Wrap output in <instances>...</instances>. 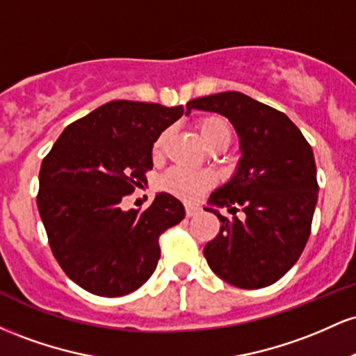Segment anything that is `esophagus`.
I'll list each match as a JSON object with an SVG mask.
<instances>
[{
	"mask_svg": "<svg viewBox=\"0 0 356 356\" xmlns=\"http://www.w3.org/2000/svg\"><path fill=\"white\" fill-rule=\"evenodd\" d=\"M199 212V207H195V206H186V214H187V218H194L195 214H197Z\"/></svg>",
	"mask_w": 356,
	"mask_h": 356,
	"instance_id": "esophagus-1",
	"label": "esophagus"
}]
</instances>
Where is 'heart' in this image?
<instances>
[{
	"label": "heart",
	"instance_id": "heart-1",
	"mask_svg": "<svg viewBox=\"0 0 356 356\" xmlns=\"http://www.w3.org/2000/svg\"><path fill=\"white\" fill-rule=\"evenodd\" d=\"M197 130L202 142L207 149L216 145H229L231 142V127L226 118L219 115L202 117L197 120ZM167 138V132L162 134L155 142L154 149L161 150ZM211 177L206 172L184 169V167H174L161 179V189L170 194L177 195L184 201H195L202 194L204 189L211 186Z\"/></svg>",
	"mask_w": 356,
	"mask_h": 356
}]
</instances>
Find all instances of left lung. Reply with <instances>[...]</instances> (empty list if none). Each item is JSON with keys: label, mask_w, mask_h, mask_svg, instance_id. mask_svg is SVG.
<instances>
[{"label": "left lung", "mask_w": 356, "mask_h": 356, "mask_svg": "<svg viewBox=\"0 0 356 356\" xmlns=\"http://www.w3.org/2000/svg\"><path fill=\"white\" fill-rule=\"evenodd\" d=\"M224 115L239 137L236 172L211 194L206 211L220 231L204 248L207 264L236 288L257 289L283 277L306 246L318 201L313 150L283 112L239 92L187 102L191 110ZM218 207L245 218L227 220Z\"/></svg>", "instance_id": "obj_1"}]
</instances>
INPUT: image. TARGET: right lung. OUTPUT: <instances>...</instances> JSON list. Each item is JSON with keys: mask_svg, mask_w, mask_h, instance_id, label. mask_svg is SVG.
I'll return each mask as SVG.
<instances>
[{"mask_svg": "<svg viewBox=\"0 0 356 356\" xmlns=\"http://www.w3.org/2000/svg\"><path fill=\"white\" fill-rule=\"evenodd\" d=\"M182 115V105L108 102L68 125L43 159L40 218L61 269L88 293L115 298L140 288L157 268L159 236L186 216L167 192L145 211L120 206L147 184L154 142Z\"/></svg>", "mask_w": 356, "mask_h": 356, "instance_id": "right-lung-1", "label": "right lung"}]
</instances>
